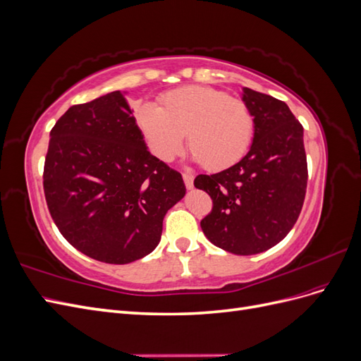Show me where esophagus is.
<instances>
[{"mask_svg": "<svg viewBox=\"0 0 361 361\" xmlns=\"http://www.w3.org/2000/svg\"><path fill=\"white\" fill-rule=\"evenodd\" d=\"M182 178H183V182H185V187H187L188 190H192L194 188V176H192V174L183 173Z\"/></svg>", "mask_w": 361, "mask_h": 361, "instance_id": "34e87169", "label": "esophagus"}]
</instances>
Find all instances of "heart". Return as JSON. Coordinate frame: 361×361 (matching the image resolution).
<instances>
[{
	"label": "heart",
	"instance_id": "1",
	"mask_svg": "<svg viewBox=\"0 0 361 361\" xmlns=\"http://www.w3.org/2000/svg\"><path fill=\"white\" fill-rule=\"evenodd\" d=\"M135 122L149 150L171 161L185 141L191 158L207 170L232 167L251 145L255 122L248 106L212 87H183L161 97L159 108L141 105Z\"/></svg>",
	"mask_w": 361,
	"mask_h": 361
}]
</instances>
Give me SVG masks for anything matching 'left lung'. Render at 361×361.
Listing matches in <instances>:
<instances>
[{
	"instance_id": "left-lung-1",
	"label": "left lung",
	"mask_w": 361,
	"mask_h": 361,
	"mask_svg": "<svg viewBox=\"0 0 361 361\" xmlns=\"http://www.w3.org/2000/svg\"><path fill=\"white\" fill-rule=\"evenodd\" d=\"M253 116L248 154L220 173L199 174L194 187L214 202L200 226L209 241L228 253L257 255L279 244L298 215L307 188L304 129L289 106L244 87Z\"/></svg>"
}]
</instances>
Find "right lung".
I'll list each match as a JSON object with an SVG mask.
<instances>
[{
    "label": "right lung",
    "instance_id": "right-lung-1",
    "mask_svg": "<svg viewBox=\"0 0 361 361\" xmlns=\"http://www.w3.org/2000/svg\"><path fill=\"white\" fill-rule=\"evenodd\" d=\"M126 92L73 105L51 130L43 190L54 223L81 253L123 265L157 248L180 173L147 150Z\"/></svg>",
    "mask_w": 361,
    "mask_h": 361
}]
</instances>
